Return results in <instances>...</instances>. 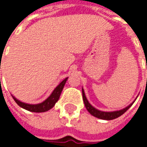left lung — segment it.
Masks as SVG:
<instances>
[{
    "label": "left lung",
    "mask_w": 147,
    "mask_h": 147,
    "mask_svg": "<svg viewBox=\"0 0 147 147\" xmlns=\"http://www.w3.org/2000/svg\"><path fill=\"white\" fill-rule=\"evenodd\" d=\"M82 96H83V100H84V104L86 105V109L88 110V112L93 115L94 117H96V118H99V119H103V120H112V119H115V118L120 117L121 115H123L124 113L125 112L127 111L130 107H131L134 101L130 104L127 107H126L123 109H120V110H117V111H112V112H105V111H101V110H99L97 109H95L94 106H92L88 101V99L86 98V94H85V91L84 90L82 89Z\"/></svg>",
    "instance_id": "8db88e82"
}]
</instances>
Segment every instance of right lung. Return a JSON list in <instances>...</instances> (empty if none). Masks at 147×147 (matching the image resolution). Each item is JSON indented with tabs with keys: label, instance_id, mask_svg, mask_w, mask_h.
Masks as SVG:
<instances>
[{
	"label": "right lung",
	"instance_id": "right-lung-1",
	"mask_svg": "<svg viewBox=\"0 0 147 147\" xmlns=\"http://www.w3.org/2000/svg\"><path fill=\"white\" fill-rule=\"evenodd\" d=\"M67 79H68V77L62 80L61 83L53 90V91L48 96V98H47L44 101H42V103H39V104H36V105L26 104V103L20 101L19 99H16V97H14L13 95H12V97L18 105L23 108V109H26V110H28V111L34 112V113H43V112L48 111L49 109L53 108L55 104L59 99V97L61 95V93L63 90V87L65 86L66 82H67Z\"/></svg>",
	"mask_w": 147,
	"mask_h": 147
}]
</instances>
